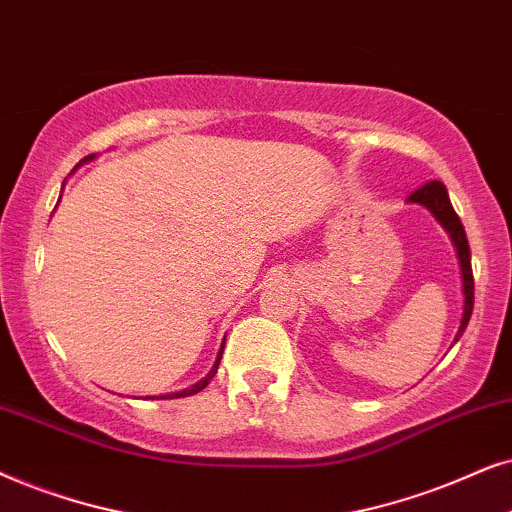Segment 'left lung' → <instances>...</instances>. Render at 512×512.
<instances>
[{
  "label": "left lung",
  "mask_w": 512,
  "mask_h": 512,
  "mask_svg": "<svg viewBox=\"0 0 512 512\" xmlns=\"http://www.w3.org/2000/svg\"><path fill=\"white\" fill-rule=\"evenodd\" d=\"M407 203H419V206L431 210L435 220H438L442 227H445L449 238H452L456 255H459L461 278H463V316H461L459 332H456V339H459L463 335V330H466L470 313H473V299H475L473 269H470V248H468L466 231H463V224L459 220V215L454 213L452 201H449V196H447V187L442 185L440 180L426 182L424 187H419L417 192H412L410 196H407ZM456 339H454V342H456Z\"/></svg>",
  "instance_id": "obj_1"
}]
</instances>
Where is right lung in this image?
Instances as JSON below:
<instances>
[{
    "mask_svg": "<svg viewBox=\"0 0 512 512\" xmlns=\"http://www.w3.org/2000/svg\"><path fill=\"white\" fill-rule=\"evenodd\" d=\"M88 159H93V156H88ZM88 159H84V161H88ZM222 351H224V344L220 346V353H217V360H215V365H213V370H210L206 377H203L201 381H196L194 386H189V388H185V391H177V393H168V395H145V400H166V398H187V395H194V393H199V391H203V388H206L208 384H210V379L215 377V372H217V365H220V360H222Z\"/></svg>",
    "mask_w": 512,
    "mask_h": 512,
    "instance_id": "1",
    "label": "right lung"
}]
</instances>
